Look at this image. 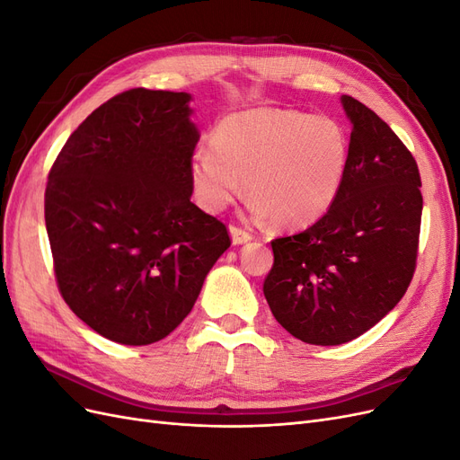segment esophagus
<instances>
[{
  "instance_id": "1",
  "label": "esophagus",
  "mask_w": 460,
  "mask_h": 460,
  "mask_svg": "<svg viewBox=\"0 0 460 460\" xmlns=\"http://www.w3.org/2000/svg\"><path fill=\"white\" fill-rule=\"evenodd\" d=\"M230 235H232V243L234 245H242V243H247V242L253 240L252 234L238 228V226H230Z\"/></svg>"
}]
</instances>
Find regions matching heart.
<instances>
[{
	"label": "heart",
	"mask_w": 460,
	"mask_h": 460,
	"mask_svg": "<svg viewBox=\"0 0 460 460\" xmlns=\"http://www.w3.org/2000/svg\"><path fill=\"white\" fill-rule=\"evenodd\" d=\"M349 163V142L330 117L259 107L222 119L211 149L190 157L199 205L220 213L243 191L249 211L282 228L318 220L336 201Z\"/></svg>",
	"instance_id": "heart-1"
}]
</instances>
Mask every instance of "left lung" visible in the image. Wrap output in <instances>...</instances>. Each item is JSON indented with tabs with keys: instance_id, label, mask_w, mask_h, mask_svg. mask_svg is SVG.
Here are the masks:
<instances>
[{
	"instance_id": "left-lung-1",
	"label": "left lung",
	"mask_w": 460,
	"mask_h": 460,
	"mask_svg": "<svg viewBox=\"0 0 460 460\" xmlns=\"http://www.w3.org/2000/svg\"><path fill=\"white\" fill-rule=\"evenodd\" d=\"M349 163L336 201L313 226L272 240L264 297L291 336L311 345L358 338L405 296L416 269L420 172L397 134L351 95Z\"/></svg>"
}]
</instances>
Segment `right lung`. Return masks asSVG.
<instances>
[{"instance_id": "1", "label": "right lung", "mask_w": 460, "mask_h": 460, "mask_svg": "<svg viewBox=\"0 0 460 460\" xmlns=\"http://www.w3.org/2000/svg\"><path fill=\"white\" fill-rule=\"evenodd\" d=\"M191 95L134 88L71 134L46 188V228L65 303L100 336L159 341L190 314L230 247L190 201L199 140Z\"/></svg>"}]
</instances>
